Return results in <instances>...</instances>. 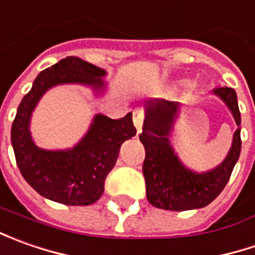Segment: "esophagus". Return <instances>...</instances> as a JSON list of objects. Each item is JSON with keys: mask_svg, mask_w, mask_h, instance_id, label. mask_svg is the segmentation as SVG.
Segmentation results:
<instances>
[{"mask_svg": "<svg viewBox=\"0 0 255 255\" xmlns=\"http://www.w3.org/2000/svg\"><path fill=\"white\" fill-rule=\"evenodd\" d=\"M133 123L137 129V133L142 132V126H143V113L142 111L139 109H134L133 111Z\"/></svg>", "mask_w": 255, "mask_h": 255, "instance_id": "obj_1", "label": "esophagus"}]
</instances>
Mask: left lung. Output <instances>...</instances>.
Here are the masks:
<instances>
[{
  "instance_id": "1",
  "label": "left lung",
  "mask_w": 255,
  "mask_h": 255,
  "mask_svg": "<svg viewBox=\"0 0 255 255\" xmlns=\"http://www.w3.org/2000/svg\"><path fill=\"white\" fill-rule=\"evenodd\" d=\"M213 93L230 109L237 130L226 159L217 167L203 173L187 169L174 153L169 139L179 113V102L152 99L144 105L143 130L139 134L146 152L143 176L146 197L157 209L184 211L206 207L220 194L230 179L241 152V116L237 95L227 86L216 88Z\"/></svg>"
}]
</instances>
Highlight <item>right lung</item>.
Listing matches in <instances>:
<instances>
[{"label": "right lung", "mask_w": 255, "mask_h": 255, "mask_svg": "<svg viewBox=\"0 0 255 255\" xmlns=\"http://www.w3.org/2000/svg\"><path fill=\"white\" fill-rule=\"evenodd\" d=\"M105 75L101 68L68 56L38 75L18 106L11 128L15 160L26 183L49 200L66 206H89L99 200L105 179L116 163L122 143L136 134L132 113L122 119H111L99 113L72 149L45 150L32 140L31 116L48 89L56 85L81 84L91 86L93 92L103 93Z\"/></svg>", "instance_id": "right-lung-1"}]
</instances>
